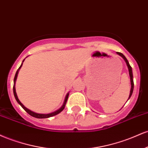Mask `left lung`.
Instances as JSON below:
<instances>
[{"mask_svg": "<svg viewBox=\"0 0 148 148\" xmlns=\"http://www.w3.org/2000/svg\"><path fill=\"white\" fill-rule=\"evenodd\" d=\"M117 54L118 55H119L120 56H121L123 57V59H124V60L125 61L127 65V67H128V69H129V73H130V80H131V85H132V87H131V90H130V96H129V98L130 97L132 96V93H133V90H134V81H133V74H132V67L130 65L129 62H128L127 60V58L125 57V55H123L122 53H119V52H117Z\"/></svg>", "mask_w": 148, "mask_h": 148, "instance_id": "1", "label": "left lung"}]
</instances>
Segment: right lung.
Instances as JSON below:
<instances>
[{"label": "right lung", "instance_id": "add662e5", "mask_svg": "<svg viewBox=\"0 0 148 148\" xmlns=\"http://www.w3.org/2000/svg\"><path fill=\"white\" fill-rule=\"evenodd\" d=\"M22 64L20 66V67L18 68V69L17 70L16 73V75H15V77H14V86H13V92H14V97L16 98V100L17 102L22 107V108L24 109V110L27 113V114H29V115L33 116V117L34 118H36V119H47V118H50V117H52V116H55L57 115V114H60L61 112H62V111L64 110V107H65L66 106V102H67V100H68V98H69V93L66 95V98H65V100H64V103L63 106H62V107L60 109H58V110L56 111V112H53V113H50V114H36L35 112H33L32 111H30L29 109H27L26 107L24 106L21 102H20V100H18V97H17V95H16V89H15V82H16V77H17V75H18V70L21 69V67L22 66Z\"/></svg>", "mask_w": 148, "mask_h": 148}]
</instances>
